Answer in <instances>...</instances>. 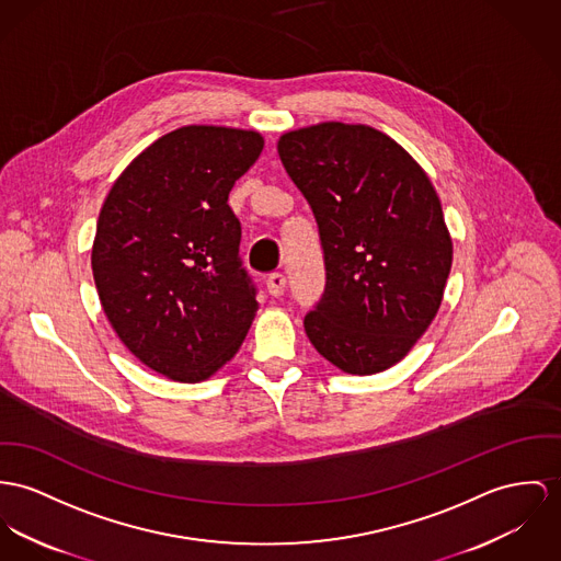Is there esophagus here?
Returning <instances> with one entry per match:
<instances>
[{"label": "esophagus", "instance_id": "34e87169", "mask_svg": "<svg viewBox=\"0 0 561 561\" xmlns=\"http://www.w3.org/2000/svg\"><path fill=\"white\" fill-rule=\"evenodd\" d=\"M266 290H268V295L271 297H282L284 295V290H286V277L282 275V273H271L268 277H266Z\"/></svg>", "mask_w": 561, "mask_h": 561}]
</instances>
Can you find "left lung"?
Wrapping results in <instances>:
<instances>
[{"label": "left lung", "mask_w": 561, "mask_h": 561, "mask_svg": "<svg viewBox=\"0 0 561 561\" xmlns=\"http://www.w3.org/2000/svg\"><path fill=\"white\" fill-rule=\"evenodd\" d=\"M282 164L318 221L327 286L302 320L352 376L399 363L430 329L453 241L427 173L390 136L327 122L279 136Z\"/></svg>", "instance_id": "obj_1"}]
</instances>
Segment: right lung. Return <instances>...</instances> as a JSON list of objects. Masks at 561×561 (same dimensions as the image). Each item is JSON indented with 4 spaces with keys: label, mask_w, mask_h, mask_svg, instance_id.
I'll use <instances>...</instances> for the list:
<instances>
[{
    "label": "right lung",
    "mask_w": 561,
    "mask_h": 561,
    "mask_svg": "<svg viewBox=\"0 0 561 561\" xmlns=\"http://www.w3.org/2000/svg\"><path fill=\"white\" fill-rule=\"evenodd\" d=\"M262 147L254 129H173L129 162L102 205L91 250L102 309L129 352L174 382L214 376L256 316L228 194Z\"/></svg>",
    "instance_id": "obj_1"
}]
</instances>
